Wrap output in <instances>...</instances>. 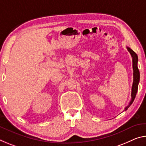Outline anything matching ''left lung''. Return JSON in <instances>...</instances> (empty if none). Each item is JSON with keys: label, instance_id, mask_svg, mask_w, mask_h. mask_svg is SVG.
Listing matches in <instances>:
<instances>
[{"label": "left lung", "instance_id": "left-lung-1", "mask_svg": "<svg viewBox=\"0 0 146 146\" xmlns=\"http://www.w3.org/2000/svg\"><path fill=\"white\" fill-rule=\"evenodd\" d=\"M128 51L130 52L131 54V56L133 58V75H134V79H133V87H132V94H131V101L129 105L127 106V107L125 108V110H127L129 106L131 105V104L135 100V97L136 93H137L138 91V83H139L140 80V72L139 70H138V66H137V63H138V56L136 53L133 51V50L131 49L129 47H127Z\"/></svg>", "mask_w": 146, "mask_h": 146}]
</instances>
